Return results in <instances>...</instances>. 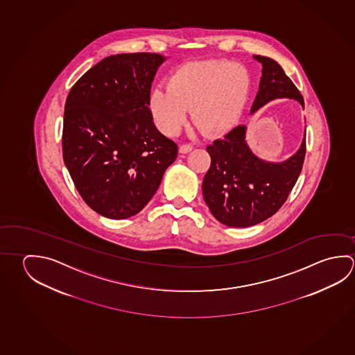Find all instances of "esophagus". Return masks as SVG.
<instances>
[{"mask_svg": "<svg viewBox=\"0 0 355 355\" xmlns=\"http://www.w3.org/2000/svg\"><path fill=\"white\" fill-rule=\"evenodd\" d=\"M192 150L193 147L191 144H182L180 147V153H182V155H186V153H189Z\"/></svg>", "mask_w": 355, "mask_h": 355, "instance_id": "1", "label": "esophagus"}]
</instances>
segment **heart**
<instances>
[{
    "instance_id": "b5f03b06",
    "label": "heart",
    "mask_w": 355,
    "mask_h": 355,
    "mask_svg": "<svg viewBox=\"0 0 355 355\" xmlns=\"http://www.w3.org/2000/svg\"><path fill=\"white\" fill-rule=\"evenodd\" d=\"M247 69L227 60L188 63L169 83L150 96V110L166 135L175 136L193 109V121L209 135L228 131L241 119L248 101Z\"/></svg>"
}]
</instances>
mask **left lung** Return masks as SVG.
Here are the masks:
<instances>
[{"label": "left lung", "instance_id": "1", "mask_svg": "<svg viewBox=\"0 0 355 355\" xmlns=\"http://www.w3.org/2000/svg\"><path fill=\"white\" fill-rule=\"evenodd\" d=\"M261 63L259 89L250 114L270 101H304L279 63L266 56H253ZM247 125H238L207 147L211 168L202 183L203 198L213 217L234 228L261 223L279 209L302 172L305 156V131L298 150L282 162L255 156L245 141Z\"/></svg>", "mask_w": 355, "mask_h": 355}]
</instances>
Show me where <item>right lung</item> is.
<instances>
[{
    "instance_id": "obj_1",
    "label": "right lung",
    "mask_w": 355,
    "mask_h": 355,
    "mask_svg": "<svg viewBox=\"0 0 355 355\" xmlns=\"http://www.w3.org/2000/svg\"><path fill=\"white\" fill-rule=\"evenodd\" d=\"M167 57L103 58L71 88L63 116V161L83 200L111 219L136 216L177 158L150 110V86Z\"/></svg>"
}]
</instances>
